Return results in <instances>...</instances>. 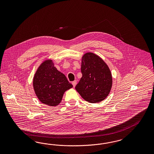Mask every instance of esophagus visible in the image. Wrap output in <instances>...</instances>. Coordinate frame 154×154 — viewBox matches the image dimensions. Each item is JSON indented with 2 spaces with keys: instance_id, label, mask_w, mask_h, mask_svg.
I'll list each match as a JSON object with an SVG mask.
<instances>
[{
  "instance_id": "obj_1",
  "label": "esophagus",
  "mask_w": 154,
  "mask_h": 154,
  "mask_svg": "<svg viewBox=\"0 0 154 154\" xmlns=\"http://www.w3.org/2000/svg\"><path fill=\"white\" fill-rule=\"evenodd\" d=\"M72 85H73V87L75 88V85H77V81H74L72 82Z\"/></svg>"
}]
</instances>
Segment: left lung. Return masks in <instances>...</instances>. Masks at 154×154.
Instances as JSON below:
<instances>
[{
    "instance_id": "obj_1",
    "label": "left lung",
    "mask_w": 154,
    "mask_h": 154,
    "mask_svg": "<svg viewBox=\"0 0 154 154\" xmlns=\"http://www.w3.org/2000/svg\"><path fill=\"white\" fill-rule=\"evenodd\" d=\"M81 70L82 76L75 89L81 97L91 103L107 98L112 88V74L102 59L93 52L85 54Z\"/></svg>"
}]
</instances>
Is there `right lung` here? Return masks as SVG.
<instances>
[{
    "label": "right lung",
    "instance_id": "right-lung-1",
    "mask_svg": "<svg viewBox=\"0 0 154 154\" xmlns=\"http://www.w3.org/2000/svg\"><path fill=\"white\" fill-rule=\"evenodd\" d=\"M33 85L39 101L52 107L59 105L65 91L73 88L51 59L44 61L39 66L33 78Z\"/></svg>",
    "mask_w": 154,
    "mask_h": 154
}]
</instances>
